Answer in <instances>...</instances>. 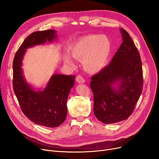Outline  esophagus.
I'll return each instance as SVG.
<instances>
[{"label":"esophagus","mask_w":159,"mask_h":159,"mask_svg":"<svg viewBox=\"0 0 159 159\" xmlns=\"http://www.w3.org/2000/svg\"><path fill=\"white\" fill-rule=\"evenodd\" d=\"M76 81L78 83H84L85 80L84 79H83V77L80 75H78L76 77Z\"/></svg>","instance_id":"1"}]
</instances>
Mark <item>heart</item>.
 I'll return each instance as SVG.
<instances>
[{
	"mask_svg": "<svg viewBox=\"0 0 159 159\" xmlns=\"http://www.w3.org/2000/svg\"><path fill=\"white\" fill-rule=\"evenodd\" d=\"M112 43L105 35L87 34L76 40L69 46V52L73 58L83 61L88 72L96 73L101 71L110 60L112 54ZM65 63L73 65L68 54L63 55Z\"/></svg>",
	"mask_w": 159,
	"mask_h": 159,
	"instance_id": "1",
	"label": "heart"
}]
</instances>
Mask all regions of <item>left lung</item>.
<instances>
[{
	"label": "left lung",
	"mask_w": 159,
	"mask_h": 159,
	"mask_svg": "<svg viewBox=\"0 0 159 159\" xmlns=\"http://www.w3.org/2000/svg\"><path fill=\"white\" fill-rule=\"evenodd\" d=\"M122 43L107 66L91 78L93 113L105 124L127 119L143 90L139 53L130 34L120 29Z\"/></svg>",
	"instance_id": "8db88e82"
}]
</instances>
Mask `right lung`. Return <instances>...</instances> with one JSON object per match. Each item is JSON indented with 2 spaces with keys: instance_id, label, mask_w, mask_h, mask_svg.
Wrapping results in <instances>:
<instances>
[{
  "instance_id": "add662e5",
  "label": "right lung",
  "mask_w": 159,
  "mask_h": 159,
  "mask_svg": "<svg viewBox=\"0 0 159 159\" xmlns=\"http://www.w3.org/2000/svg\"><path fill=\"white\" fill-rule=\"evenodd\" d=\"M56 31H36L25 39L16 52L13 61V88L23 113L39 125L54 128L66 119L67 100L75 84V75H53L43 90L36 91L28 84L22 69V60L26 50L33 46L52 43Z\"/></svg>"
}]
</instances>
